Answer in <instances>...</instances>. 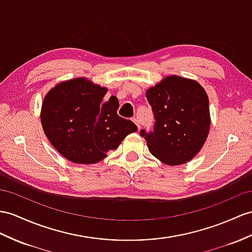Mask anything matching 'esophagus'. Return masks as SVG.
Here are the masks:
<instances>
[{"mask_svg": "<svg viewBox=\"0 0 252 252\" xmlns=\"http://www.w3.org/2000/svg\"><path fill=\"white\" fill-rule=\"evenodd\" d=\"M132 121H133L134 123H136V125L138 126V128L140 129V128H141V125H140V122H139L138 118H132Z\"/></svg>", "mask_w": 252, "mask_h": 252, "instance_id": "esophagus-1", "label": "esophagus"}]
</instances>
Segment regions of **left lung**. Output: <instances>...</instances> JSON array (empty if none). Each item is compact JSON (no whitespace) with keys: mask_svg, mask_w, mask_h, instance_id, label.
Segmentation results:
<instances>
[{"mask_svg":"<svg viewBox=\"0 0 252 252\" xmlns=\"http://www.w3.org/2000/svg\"><path fill=\"white\" fill-rule=\"evenodd\" d=\"M154 114V129H141L149 150L169 165L182 164L198 154L211 126L208 97L201 85L170 76L146 92Z\"/></svg>","mask_w":252,"mask_h":252,"instance_id":"1","label":"left lung"}]
</instances>
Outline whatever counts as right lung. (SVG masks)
Returning a JSON list of instances; mask_svg holds the SVG:
<instances>
[{"label": "right lung", "instance_id": "obj_1", "mask_svg": "<svg viewBox=\"0 0 252 252\" xmlns=\"http://www.w3.org/2000/svg\"><path fill=\"white\" fill-rule=\"evenodd\" d=\"M106 88L84 78L58 84L44 99L41 124L61 155L76 163H95L115 150L127 134L138 130L118 114L119 101L103 102Z\"/></svg>", "mask_w": 252, "mask_h": 252}]
</instances>
